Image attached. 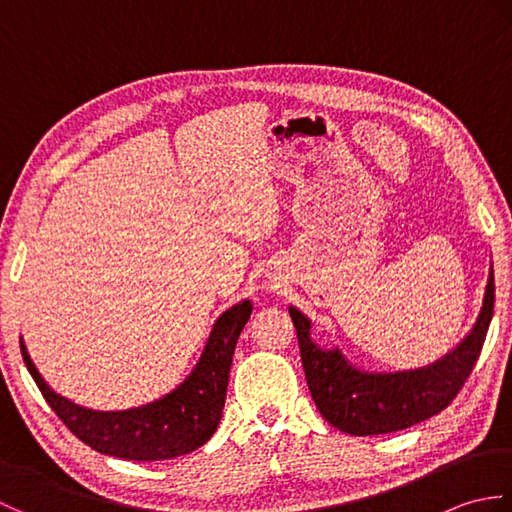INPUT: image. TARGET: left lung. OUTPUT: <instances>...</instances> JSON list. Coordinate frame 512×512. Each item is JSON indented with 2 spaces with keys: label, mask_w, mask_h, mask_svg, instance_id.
<instances>
[{
  "label": "left lung",
  "mask_w": 512,
  "mask_h": 512,
  "mask_svg": "<svg viewBox=\"0 0 512 512\" xmlns=\"http://www.w3.org/2000/svg\"><path fill=\"white\" fill-rule=\"evenodd\" d=\"M495 279L488 275L482 310L471 332L440 361L394 374L361 372L341 350H323L310 339L312 323L290 306L297 328L301 363L314 405L332 427L350 436H380L413 427L451 405L473 372L493 319Z\"/></svg>",
  "instance_id": "obj_1"
}]
</instances>
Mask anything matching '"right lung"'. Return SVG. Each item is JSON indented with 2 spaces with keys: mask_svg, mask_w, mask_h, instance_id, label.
Wrapping results in <instances>:
<instances>
[{
  "mask_svg": "<svg viewBox=\"0 0 512 512\" xmlns=\"http://www.w3.org/2000/svg\"><path fill=\"white\" fill-rule=\"evenodd\" d=\"M250 312L253 303L248 299L228 308L215 321L200 361L187 380L171 394L127 411H94L74 405L41 378L24 339H19L21 356L52 411L88 447L134 462L171 460L200 449L220 424L235 345Z\"/></svg>",
  "mask_w": 512,
  "mask_h": 512,
  "instance_id": "obj_1",
  "label": "right lung"
}]
</instances>
